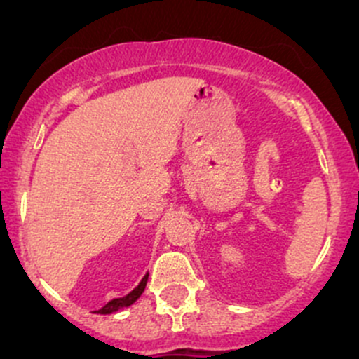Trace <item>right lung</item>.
Masks as SVG:
<instances>
[{"instance_id": "obj_1", "label": "right lung", "mask_w": 359, "mask_h": 359, "mask_svg": "<svg viewBox=\"0 0 359 359\" xmlns=\"http://www.w3.org/2000/svg\"><path fill=\"white\" fill-rule=\"evenodd\" d=\"M147 276H149V274H146V276L142 278V281H140V283L137 285V287L133 288V290L130 292L128 295L121 297V299H112V300H109V302H107L106 306L102 307V309L95 311V313H99V314H111V313H114V311L123 309V307L132 306V304L135 302V300L139 299L140 295H142L144 288H146V283H147Z\"/></svg>"}]
</instances>
